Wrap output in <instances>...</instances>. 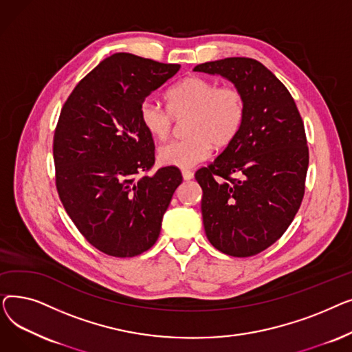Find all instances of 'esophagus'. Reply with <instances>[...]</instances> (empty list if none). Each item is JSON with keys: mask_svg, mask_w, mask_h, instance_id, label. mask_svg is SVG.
I'll return each instance as SVG.
<instances>
[{"mask_svg": "<svg viewBox=\"0 0 352 352\" xmlns=\"http://www.w3.org/2000/svg\"><path fill=\"white\" fill-rule=\"evenodd\" d=\"M182 178L186 181H190L194 178V173L190 171V170H182Z\"/></svg>", "mask_w": 352, "mask_h": 352, "instance_id": "obj_1", "label": "esophagus"}]
</instances>
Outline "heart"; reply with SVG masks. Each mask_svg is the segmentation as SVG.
<instances>
[{
	"label": "heart",
	"mask_w": 352,
	"mask_h": 352,
	"mask_svg": "<svg viewBox=\"0 0 352 352\" xmlns=\"http://www.w3.org/2000/svg\"><path fill=\"white\" fill-rule=\"evenodd\" d=\"M168 108L146 98L140 105V121L145 131L157 140L170 135L174 120L187 118L188 137L164 144L158 161L166 166L191 168L208 158L211 146L230 145L241 129L247 101L244 92L234 85H218L215 81L190 76L178 81L166 92Z\"/></svg>",
	"instance_id": "1"
}]
</instances>
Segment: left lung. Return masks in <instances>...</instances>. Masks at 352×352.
Returning <instances> with one entry per match:
<instances>
[{
    "label": "left lung",
    "instance_id": "left-lung-1",
    "mask_svg": "<svg viewBox=\"0 0 352 352\" xmlns=\"http://www.w3.org/2000/svg\"><path fill=\"white\" fill-rule=\"evenodd\" d=\"M194 71L218 74L245 96L238 135L195 179L208 241L227 255L252 256L281 238L300 210L309 162L304 122L287 87L260 61L231 57Z\"/></svg>",
    "mask_w": 352,
    "mask_h": 352
}]
</instances>
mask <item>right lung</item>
I'll return each instance as SVG.
<instances>
[{
	"instance_id": "add662e5",
	"label": "right lung",
	"mask_w": 352,
	"mask_h": 352,
	"mask_svg": "<svg viewBox=\"0 0 352 352\" xmlns=\"http://www.w3.org/2000/svg\"><path fill=\"white\" fill-rule=\"evenodd\" d=\"M179 68L114 54L87 74L61 109L52 142L55 186L72 223L107 255L150 250L182 182L177 166L148 175L155 145L138 116L141 102Z\"/></svg>"
}]
</instances>
